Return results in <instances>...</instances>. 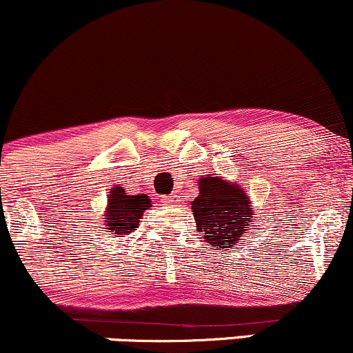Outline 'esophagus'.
I'll list each match as a JSON object with an SVG mask.
<instances>
[{
  "instance_id": "1",
  "label": "esophagus",
  "mask_w": 353,
  "mask_h": 353,
  "mask_svg": "<svg viewBox=\"0 0 353 353\" xmlns=\"http://www.w3.org/2000/svg\"><path fill=\"white\" fill-rule=\"evenodd\" d=\"M165 204H169V206H179V199H177V196H168L165 197Z\"/></svg>"
}]
</instances>
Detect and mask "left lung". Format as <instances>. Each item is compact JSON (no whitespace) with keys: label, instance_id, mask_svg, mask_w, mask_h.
Returning a JSON list of instances; mask_svg holds the SVG:
<instances>
[{"label":"left lung","instance_id":"obj_1","mask_svg":"<svg viewBox=\"0 0 353 353\" xmlns=\"http://www.w3.org/2000/svg\"><path fill=\"white\" fill-rule=\"evenodd\" d=\"M196 228L208 243L231 248L241 243L253 226V206L248 192L219 176L199 179V196L191 204Z\"/></svg>","mask_w":353,"mask_h":353}]
</instances>
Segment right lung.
Returning a JSON list of instances; mask_svg holds the SVG:
<instances>
[{"label":"right lung","mask_w":353,"mask_h":353,"mask_svg":"<svg viewBox=\"0 0 353 353\" xmlns=\"http://www.w3.org/2000/svg\"><path fill=\"white\" fill-rule=\"evenodd\" d=\"M149 208L150 199L147 194L130 196L120 185H115L108 194V206L105 211L107 228L103 230H110L108 233L112 234L134 233L144 216V211Z\"/></svg>","instance_id":"1"}]
</instances>
